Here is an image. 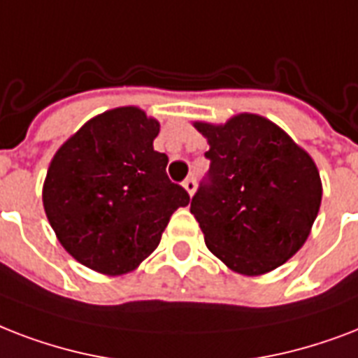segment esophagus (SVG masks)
I'll return each mask as SVG.
<instances>
[{"mask_svg": "<svg viewBox=\"0 0 358 358\" xmlns=\"http://www.w3.org/2000/svg\"><path fill=\"white\" fill-rule=\"evenodd\" d=\"M182 187H185V190L192 196V194L196 192V179H194V177H188V179H185V182H182Z\"/></svg>", "mask_w": 358, "mask_h": 358, "instance_id": "1", "label": "esophagus"}]
</instances>
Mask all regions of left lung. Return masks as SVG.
Wrapping results in <instances>:
<instances>
[{"label": "left lung", "instance_id": "8db88e82", "mask_svg": "<svg viewBox=\"0 0 358 358\" xmlns=\"http://www.w3.org/2000/svg\"><path fill=\"white\" fill-rule=\"evenodd\" d=\"M194 127L209 143V182L190 203L207 248L246 276L284 265L320 213L323 187L314 159L257 113Z\"/></svg>", "mask_w": 358, "mask_h": 358}]
</instances>
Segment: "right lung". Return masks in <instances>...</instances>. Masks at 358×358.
<instances>
[{"label": "right lung", "instance_id": "obj_1", "mask_svg": "<svg viewBox=\"0 0 358 358\" xmlns=\"http://www.w3.org/2000/svg\"><path fill=\"white\" fill-rule=\"evenodd\" d=\"M160 123L136 106L90 119L57 149L43 185L55 237L85 267L108 276L134 271L159 246L187 190L155 151Z\"/></svg>", "mask_w": 358, "mask_h": 358}]
</instances>
